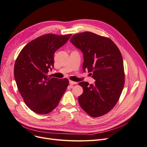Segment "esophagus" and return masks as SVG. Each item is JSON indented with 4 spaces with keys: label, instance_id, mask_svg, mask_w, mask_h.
<instances>
[{
    "label": "esophagus",
    "instance_id": "obj_1",
    "mask_svg": "<svg viewBox=\"0 0 147 147\" xmlns=\"http://www.w3.org/2000/svg\"><path fill=\"white\" fill-rule=\"evenodd\" d=\"M69 84H72V85H74V84H77V82H75V81H73L70 80L69 81Z\"/></svg>",
    "mask_w": 147,
    "mask_h": 147
}]
</instances>
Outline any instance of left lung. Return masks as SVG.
Here are the masks:
<instances>
[{
    "mask_svg": "<svg viewBox=\"0 0 147 147\" xmlns=\"http://www.w3.org/2000/svg\"><path fill=\"white\" fill-rule=\"evenodd\" d=\"M83 52V70L92 72L95 84L80 82L83 93L78 97L81 107L93 118L107 113L118 101L125 83L122 57L108 37L90 32L75 34L70 40Z\"/></svg>",
    "mask_w": 147,
    "mask_h": 147,
    "instance_id": "1",
    "label": "left lung"
}]
</instances>
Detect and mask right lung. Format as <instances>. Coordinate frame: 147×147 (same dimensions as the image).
Listing matches in <instances>:
<instances>
[{
	"label": "right lung",
	"mask_w": 147,
	"mask_h": 147,
	"mask_svg": "<svg viewBox=\"0 0 147 147\" xmlns=\"http://www.w3.org/2000/svg\"><path fill=\"white\" fill-rule=\"evenodd\" d=\"M71 36L43 35L28 43L17 58L14 68L17 86L26 105L35 113L51 112L67 89L68 79L48 77L47 74L54 67L55 52Z\"/></svg>",
	"instance_id": "add662e5"
}]
</instances>
